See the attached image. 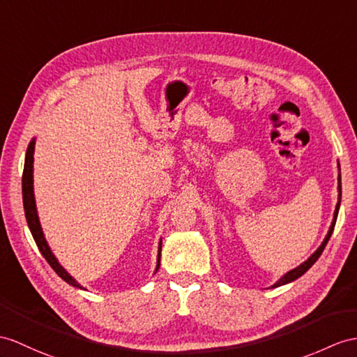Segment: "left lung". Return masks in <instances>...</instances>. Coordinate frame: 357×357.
I'll return each instance as SVG.
<instances>
[{
    "instance_id": "left-lung-1",
    "label": "left lung",
    "mask_w": 357,
    "mask_h": 357,
    "mask_svg": "<svg viewBox=\"0 0 357 357\" xmlns=\"http://www.w3.org/2000/svg\"><path fill=\"white\" fill-rule=\"evenodd\" d=\"M337 168H339V163H337ZM337 203H336V208H335V213H333V220H332V224H330V229H328V231H327V234H326V238H324V241H323V244H321L318 248H317V251L314 255H312L307 260H304V262L301 264V265H298L297 268H294V269H291V271H288L284 275H282L279 280H277L271 288H279V286H282V284H286V283H291V282H294V280H297L298 277H301L304 273L307 271V269L314 265L317 260H318V257L321 256V253H323L324 251V248H326V245H327V242H328V239H330V236H332V233H333V229H335V224H336V218H337V212H339V206H341V168H339V174H337Z\"/></svg>"
}]
</instances>
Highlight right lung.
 Returning a JSON list of instances; mask_svg holds the SVG:
<instances>
[{"label": "right lung", "instance_id": "add662e5", "mask_svg": "<svg viewBox=\"0 0 357 357\" xmlns=\"http://www.w3.org/2000/svg\"><path fill=\"white\" fill-rule=\"evenodd\" d=\"M34 144H36V139H31V142L29 144L27 153H25V163H24V174H22V202H24V211H25V218H27V224L29 229L33 234V239L36 242V245L39 248V251L42 253V256L45 257L47 262L50 264V266L54 269L57 273V275L60 279H63L66 283H69L74 288L83 289L80 283H77V280L74 277L69 274L66 269L59 264V260L56 259V256L51 251L48 242L43 236V231L40 227V221L38 216V208H36V199H34V189H33V162H34ZM160 251H162V239L159 242V251H158V265H155V271L160 266Z\"/></svg>", "mask_w": 357, "mask_h": 357}]
</instances>
